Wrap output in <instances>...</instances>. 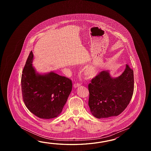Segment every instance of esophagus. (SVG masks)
I'll list each match as a JSON object with an SVG mask.
<instances>
[{"label": "esophagus", "mask_w": 151, "mask_h": 151, "mask_svg": "<svg viewBox=\"0 0 151 151\" xmlns=\"http://www.w3.org/2000/svg\"><path fill=\"white\" fill-rule=\"evenodd\" d=\"M80 85H81V83H74L73 86L76 88V87L80 86Z\"/></svg>", "instance_id": "esophagus-1"}]
</instances>
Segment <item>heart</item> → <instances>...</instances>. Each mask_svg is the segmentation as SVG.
Returning a JSON list of instances; mask_svg holds the SVG:
<instances>
[{"instance_id":"b5f03b06","label":"heart","mask_w":151,"mask_h":151,"mask_svg":"<svg viewBox=\"0 0 151 151\" xmlns=\"http://www.w3.org/2000/svg\"><path fill=\"white\" fill-rule=\"evenodd\" d=\"M96 68L93 66L87 68L86 70H85V73L87 76H88L89 77H92L94 76L96 74Z\"/></svg>"}]
</instances>
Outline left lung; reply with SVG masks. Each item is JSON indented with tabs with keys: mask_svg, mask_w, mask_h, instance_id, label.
<instances>
[{
	"mask_svg": "<svg viewBox=\"0 0 151 151\" xmlns=\"http://www.w3.org/2000/svg\"><path fill=\"white\" fill-rule=\"evenodd\" d=\"M88 105L96 118L119 115L130 102L134 91L133 70L128 64L121 76L112 78L107 71H101L88 85Z\"/></svg>",
	"mask_w": 151,
	"mask_h": 151,
	"instance_id": "8db88e82",
	"label": "left lung"
}]
</instances>
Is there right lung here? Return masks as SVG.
Segmentation results:
<instances>
[{"instance_id":"right-lung-1","label":"right lung","mask_w":151,"mask_h":151,"mask_svg":"<svg viewBox=\"0 0 151 151\" xmlns=\"http://www.w3.org/2000/svg\"><path fill=\"white\" fill-rule=\"evenodd\" d=\"M31 51L22 74V92L26 107L41 119L55 118L61 112L72 88V80L53 72L36 74Z\"/></svg>"}]
</instances>
